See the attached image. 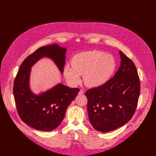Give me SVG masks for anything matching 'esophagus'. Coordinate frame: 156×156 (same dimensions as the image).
<instances>
[{"label":"esophagus","instance_id":"1","mask_svg":"<svg viewBox=\"0 0 156 156\" xmlns=\"http://www.w3.org/2000/svg\"><path fill=\"white\" fill-rule=\"evenodd\" d=\"M84 93V91L83 90H80V92H79V94H83Z\"/></svg>","mask_w":156,"mask_h":156}]
</instances>
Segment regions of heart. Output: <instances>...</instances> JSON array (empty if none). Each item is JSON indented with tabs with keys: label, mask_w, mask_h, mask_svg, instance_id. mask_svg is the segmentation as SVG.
<instances>
[{
	"label": "heart",
	"mask_w": 156,
	"mask_h": 156,
	"mask_svg": "<svg viewBox=\"0 0 156 156\" xmlns=\"http://www.w3.org/2000/svg\"><path fill=\"white\" fill-rule=\"evenodd\" d=\"M72 63V66H65L63 74L66 81L72 86L81 82V75H84L87 86H101L110 80L116 69L114 57L99 51L79 53L73 57Z\"/></svg>",
	"instance_id": "obj_1"
}]
</instances>
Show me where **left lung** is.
<instances>
[{
	"instance_id": "8db88e82",
	"label": "left lung",
	"mask_w": 156,
	"mask_h": 156,
	"mask_svg": "<svg viewBox=\"0 0 156 156\" xmlns=\"http://www.w3.org/2000/svg\"><path fill=\"white\" fill-rule=\"evenodd\" d=\"M119 53L121 64L114 77L85 93L90 121L94 129L103 133L129 121L140 96V81L135 65L122 51Z\"/></svg>"
}]
</instances>
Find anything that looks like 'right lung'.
Listing matches in <instances>:
<instances>
[{
  "label": "right lung",
  "instance_id": "1",
  "mask_svg": "<svg viewBox=\"0 0 156 156\" xmlns=\"http://www.w3.org/2000/svg\"><path fill=\"white\" fill-rule=\"evenodd\" d=\"M65 52V48L56 44L42 46L24 60L15 77L13 91L18 115L23 122L37 130L49 131L57 128L80 89L60 83L46 92L35 95L29 86L31 67L42 57H48L63 73Z\"/></svg>",
  "mask_w": 156,
  "mask_h": 156
}]
</instances>
